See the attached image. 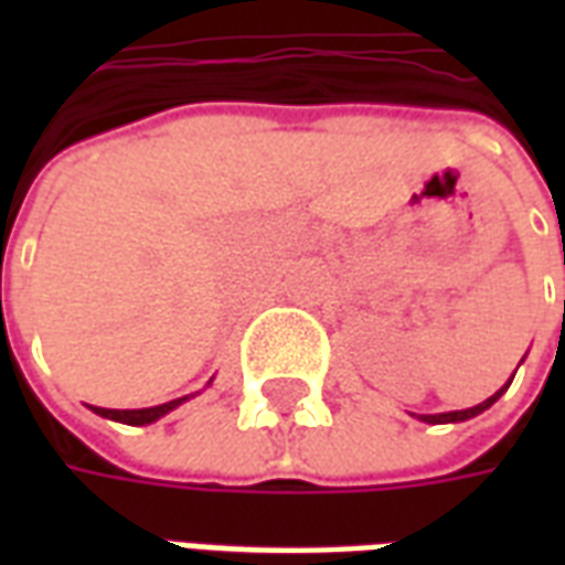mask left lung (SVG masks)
Instances as JSON below:
<instances>
[{
    "label": "left lung",
    "mask_w": 565,
    "mask_h": 565,
    "mask_svg": "<svg viewBox=\"0 0 565 565\" xmlns=\"http://www.w3.org/2000/svg\"><path fill=\"white\" fill-rule=\"evenodd\" d=\"M563 308H565V302H563ZM509 384H505V387H509ZM505 387H502L499 393H493V396H490V399H484L481 405H475V408H466V412H448V415H420V420H426V424H457V420H469V417L481 415L484 408H490V405L497 403L499 396L505 393Z\"/></svg>",
    "instance_id": "left-lung-1"
}]
</instances>
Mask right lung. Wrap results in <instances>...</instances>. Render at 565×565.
<instances>
[{
    "label": "right lung",
    "instance_id": "obj_1",
    "mask_svg": "<svg viewBox=\"0 0 565 565\" xmlns=\"http://www.w3.org/2000/svg\"><path fill=\"white\" fill-rule=\"evenodd\" d=\"M186 396L181 399H172V403H162V405H153V408H132V412H117V408H93L96 415L103 417H111V420H120V424H129V426H145V424H153V420H160L162 415H169L172 408L184 403Z\"/></svg>",
    "mask_w": 565,
    "mask_h": 565
}]
</instances>
